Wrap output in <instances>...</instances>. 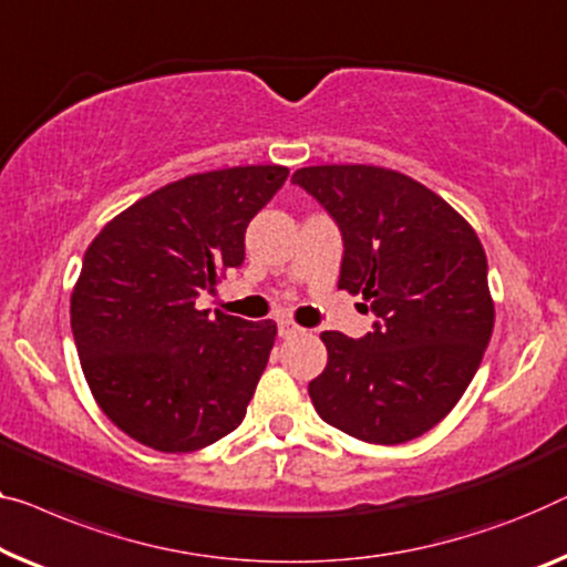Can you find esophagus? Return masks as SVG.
<instances>
[{
    "label": "esophagus",
    "instance_id": "obj_1",
    "mask_svg": "<svg viewBox=\"0 0 567 567\" xmlns=\"http://www.w3.org/2000/svg\"><path fill=\"white\" fill-rule=\"evenodd\" d=\"M300 331H302V328L298 323H292V320H287V318L277 320V333H280V338H292V336H298Z\"/></svg>",
    "mask_w": 567,
    "mask_h": 567
}]
</instances>
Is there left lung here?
Instances as JSON below:
<instances>
[{"label": "left lung", "instance_id": "1", "mask_svg": "<svg viewBox=\"0 0 567 567\" xmlns=\"http://www.w3.org/2000/svg\"><path fill=\"white\" fill-rule=\"evenodd\" d=\"M343 236L338 290L379 318L364 338L323 331L328 364L308 384L328 425L364 443L420 437L471 384L494 331L486 251L458 210L374 165L300 167Z\"/></svg>", "mask_w": 567, "mask_h": 567}]
</instances>
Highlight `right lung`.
<instances>
[{"label": "right lung", "mask_w": 567, "mask_h": 567, "mask_svg": "<svg viewBox=\"0 0 567 567\" xmlns=\"http://www.w3.org/2000/svg\"><path fill=\"white\" fill-rule=\"evenodd\" d=\"M287 175L282 165L188 175L89 244L71 295L75 349L101 412L137 443L190 453L241 425L277 326L210 318L196 298L241 267L244 231Z\"/></svg>", "instance_id": "obj_1"}]
</instances>
